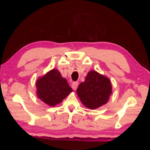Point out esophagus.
I'll list each match as a JSON object with an SVG mask.
<instances>
[{
  "instance_id": "1",
  "label": "esophagus",
  "mask_w": 150,
  "mask_h": 150,
  "mask_svg": "<svg viewBox=\"0 0 150 150\" xmlns=\"http://www.w3.org/2000/svg\"><path fill=\"white\" fill-rule=\"evenodd\" d=\"M78 83L75 82L72 84V88L74 90H76L77 88H78Z\"/></svg>"
}]
</instances>
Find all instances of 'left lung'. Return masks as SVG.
Masks as SVG:
<instances>
[{"instance_id":"obj_1","label":"left lung","mask_w":150,"mask_h":150,"mask_svg":"<svg viewBox=\"0 0 150 150\" xmlns=\"http://www.w3.org/2000/svg\"><path fill=\"white\" fill-rule=\"evenodd\" d=\"M112 86L106 77L91 71L81 83L76 93L81 101L91 110H94L105 104L111 94Z\"/></svg>"}]
</instances>
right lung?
<instances>
[{"label":"right lung","mask_w":150,"mask_h":150,"mask_svg":"<svg viewBox=\"0 0 150 150\" xmlns=\"http://www.w3.org/2000/svg\"><path fill=\"white\" fill-rule=\"evenodd\" d=\"M37 94L40 100L51 106L60 103L72 91L67 80L57 69H52L39 78L36 83Z\"/></svg>","instance_id":"right-lung-1"}]
</instances>
